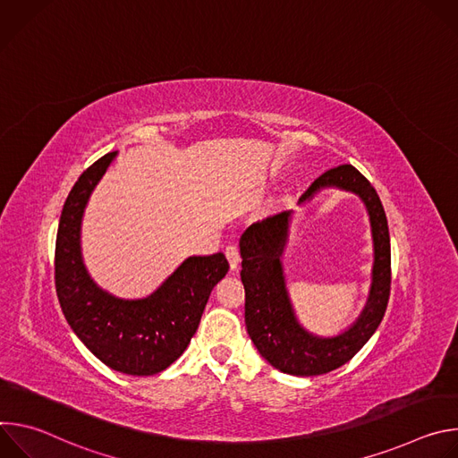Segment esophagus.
<instances>
[{
  "label": "esophagus",
  "mask_w": 458,
  "mask_h": 458,
  "mask_svg": "<svg viewBox=\"0 0 458 458\" xmlns=\"http://www.w3.org/2000/svg\"><path fill=\"white\" fill-rule=\"evenodd\" d=\"M225 253H226V259H228V263H230V270H237V267H239V263H241L239 248H237L235 244H230V246H226Z\"/></svg>",
  "instance_id": "34e87169"
}]
</instances>
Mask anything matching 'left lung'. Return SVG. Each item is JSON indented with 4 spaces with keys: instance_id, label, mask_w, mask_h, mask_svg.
<instances>
[{
    "instance_id": "8db88e82",
    "label": "left lung",
    "mask_w": 458,
    "mask_h": 458,
    "mask_svg": "<svg viewBox=\"0 0 458 458\" xmlns=\"http://www.w3.org/2000/svg\"><path fill=\"white\" fill-rule=\"evenodd\" d=\"M324 188H339L359 195L369 217L373 239V268L368 301L357 320L339 335H315L304 328L295 315L283 267L292 210L253 223L239 241L248 335L257 352L274 368L297 377L328 373L353 359L378 328L389 299V230L375 188L355 166L341 165L315 179L301 195L299 205L310 203Z\"/></svg>"
}]
</instances>
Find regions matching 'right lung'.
<instances>
[{"label":"right lung","instance_id":"add662e5","mask_svg":"<svg viewBox=\"0 0 458 458\" xmlns=\"http://www.w3.org/2000/svg\"><path fill=\"white\" fill-rule=\"evenodd\" d=\"M115 156L117 150L108 152L89 166L64 201L55 239V293L72 332L103 364L147 377L182 355L214 286L230 267L221 251L190 255L143 299H123L103 290L83 263L81 223L94 188Z\"/></svg>","mask_w":458,"mask_h":458}]
</instances>
